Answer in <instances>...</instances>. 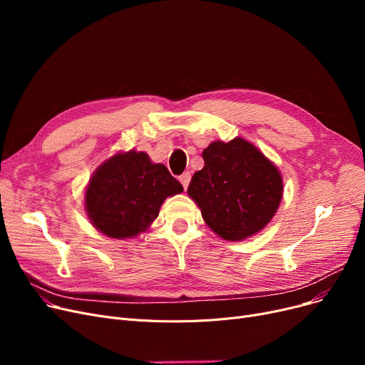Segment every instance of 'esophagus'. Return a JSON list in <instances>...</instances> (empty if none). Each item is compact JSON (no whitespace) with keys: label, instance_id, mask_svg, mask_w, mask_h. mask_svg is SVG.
<instances>
[{"label":"esophagus","instance_id":"1","mask_svg":"<svg viewBox=\"0 0 365 365\" xmlns=\"http://www.w3.org/2000/svg\"><path fill=\"white\" fill-rule=\"evenodd\" d=\"M179 180H180L182 186H183L185 189H187L189 182H190V173H183V175L179 178Z\"/></svg>","mask_w":365,"mask_h":365}]
</instances>
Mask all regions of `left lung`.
<instances>
[{
  "label": "left lung",
  "instance_id": "left-lung-1",
  "mask_svg": "<svg viewBox=\"0 0 365 365\" xmlns=\"http://www.w3.org/2000/svg\"><path fill=\"white\" fill-rule=\"evenodd\" d=\"M204 168L187 194L205 223L227 241L257 234L274 217L282 197L278 168L244 139L213 142L202 152Z\"/></svg>",
  "mask_w": 365,
  "mask_h": 365
}]
</instances>
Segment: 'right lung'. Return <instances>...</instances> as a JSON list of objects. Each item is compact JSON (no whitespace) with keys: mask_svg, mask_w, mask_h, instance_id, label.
<instances>
[{"mask_svg":"<svg viewBox=\"0 0 365 365\" xmlns=\"http://www.w3.org/2000/svg\"><path fill=\"white\" fill-rule=\"evenodd\" d=\"M183 186L165 165L152 164L145 152L117 153L93 175L86 208L91 223L110 238H130L157 219L167 197Z\"/></svg>","mask_w":365,"mask_h":365,"instance_id":"add662e5","label":"right lung"}]
</instances>
